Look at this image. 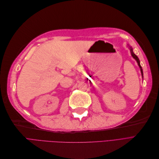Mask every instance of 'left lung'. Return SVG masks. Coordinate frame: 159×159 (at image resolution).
<instances>
[{"label": "left lung", "instance_id": "left-lung-1", "mask_svg": "<svg viewBox=\"0 0 159 159\" xmlns=\"http://www.w3.org/2000/svg\"><path fill=\"white\" fill-rule=\"evenodd\" d=\"M127 46H128V48H129V49L130 50V52H131V56H132V57H133V58L136 61H137V64H138V66H139V68H140V70H141V75H142V78H143V69H142V67H141V64H140V60H139V59L138 58V57L134 54V52H133V48L131 46H129V44H127Z\"/></svg>", "mask_w": 159, "mask_h": 159}]
</instances>
